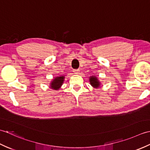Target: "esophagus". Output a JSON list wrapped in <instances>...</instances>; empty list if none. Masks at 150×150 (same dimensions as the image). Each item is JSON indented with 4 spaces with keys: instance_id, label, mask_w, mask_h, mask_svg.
I'll return each instance as SVG.
<instances>
[{
    "instance_id": "obj_1",
    "label": "esophagus",
    "mask_w": 150,
    "mask_h": 150,
    "mask_svg": "<svg viewBox=\"0 0 150 150\" xmlns=\"http://www.w3.org/2000/svg\"><path fill=\"white\" fill-rule=\"evenodd\" d=\"M73 73H75V74H79V69H73Z\"/></svg>"
}]
</instances>
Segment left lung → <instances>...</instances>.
<instances>
[{"label":"left lung","instance_id":"left-lung-1","mask_svg":"<svg viewBox=\"0 0 150 150\" xmlns=\"http://www.w3.org/2000/svg\"><path fill=\"white\" fill-rule=\"evenodd\" d=\"M90 84L93 86V88H97L100 86V82L98 81V79L95 77V76H91L90 77Z\"/></svg>","mask_w":150,"mask_h":150}]
</instances>
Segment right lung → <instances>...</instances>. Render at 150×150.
<instances>
[{"mask_svg": "<svg viewBox=\"0 0 150 150\" xmlns=\"http://www.w3.org/2000/svg\"><path fill=\"white\" fill-rule=\"evenodd\" d=\"M64 81V76L63 75L55 77L50 83V88L55 90H59L62 85Z\"/></svg>", "mask_w": 150, "mask_h": 150, "instance_id": "obj_1", "label": "right lung"}]
</instances>
